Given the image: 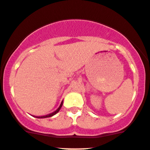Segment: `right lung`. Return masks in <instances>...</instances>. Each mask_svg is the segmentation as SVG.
Listing matches in <instances>:
<instances>
[{
	"label": "right lung",
	"instance_id": "right-lung-1",
	"mask_svg": "<svg viewBox=\"0 0 150 150\" xmlns=\"http://www.w3.org/2000/svg\"><path fill=\"white\" fill-rule=\"evenodd\" d=\"M62 105H63V102H61V104H60V107L58 108L56 110H55L54 112H53V113H52V114H48V115H45V116H42V117H36V118H47V117H52V116H54V115H55V114H57V112L59 111V110H60V109L61 108V107H62Z\"/></svg>",
	"mask_w": 150,
	"mask_h": 150
}]
</instances>
